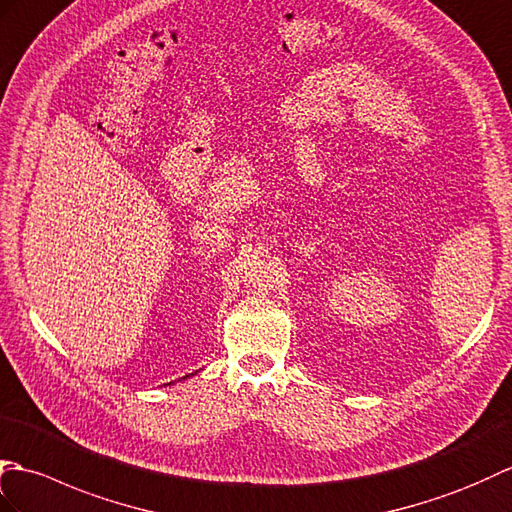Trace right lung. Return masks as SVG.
<instances>
[{
  "label": "right lung",
  "instance_id": "1",
  "mask_svg": "<svg viewBox=\"0 0 512 512\" xmlns=\"http://www.w3.org/2000/svg\"><path fill=\"white\" fill-rule=\"evenodd\" d=\"M184 379H188V377H184Z\"/></svg>",
  "mask_w": 512,
  "mask_h": 512
}]
</instances>
